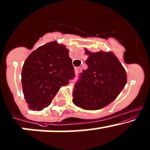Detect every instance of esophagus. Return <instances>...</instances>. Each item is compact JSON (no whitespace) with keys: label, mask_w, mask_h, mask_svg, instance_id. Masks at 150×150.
Listing matches in <instances>:
<instances>
[{"label":"esophagus","mask_w":150,"mask_h":150,"mask_svg":"<svg viewBox=\"0 0 150 150\" xmlns=\"http://www.w3.org/2000/svg\"><path fill=\"white\" fill-rule=\"evenodd\" d=\"M80 67H75V74H78V72H80Z\"/></svg>","instance_id":"1"}]
</instances>
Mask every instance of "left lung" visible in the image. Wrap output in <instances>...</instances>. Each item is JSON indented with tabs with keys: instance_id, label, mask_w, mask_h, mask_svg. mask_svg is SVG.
Segmentation results:
<instances>
[{
	"instance_id": "left-lung-1",
	"label": "left lung",
	"mask_w": 150,
	"mask_h": 150,
	"mask_svg": "<svg viewBox=\"0 0 150 150\" xmlns=\"http://www.w3.org/2000/svg\"><path fill=\"white\" fill-rule=\"evenodd\" d=\"M87 70L80 73L73 91L74 104L86 110H98L116 99L127 81L126 71L112 52H91Z\"/></svg>"
}]
</instances>
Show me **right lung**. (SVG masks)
Returning <instances> with one entry per match:
<instances>
[{
  "instance_id": "1",
  "label": "right lung",
  "mask_w": 150,
  "mask_h": 150,
  "mask_svg": "<svg viewBox=\"0 0 150 150\" xmlns=\"http://www.w3.org/2000/svg\"><path fill=\"white\" fill-rule=\"evenodd\" d=\"M64 45L51 42L29 54L23 64L21 83L30 109L42 111L51 103L59 88L75 76L72 59Z\"/></svg>"
}]
</instances>
